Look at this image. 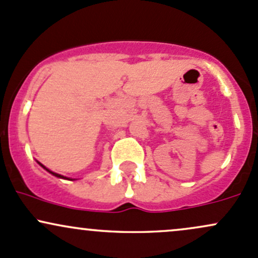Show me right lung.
Segmentation results:
<instances>
[{"label": "right lung", "mask_w": 258, "mask_h": 258, "mask_svg": "<svg viewBox=\"0 0 258 258\" xmlns=\"http://www.w3.org/2000/svg\"><path fill=\"white\" fill-rule=\"evenodd\" d=\"M37 163H38V164H39V165H40V167H43V168H44V169H45V170H47V172H49V173H50V174H53V175H54V177H56V178H61V179H68V180H75V179H73V178H68V177H64V175H61V174H58V173H55V172H51V170H49V169H48V168H47V167H44V165H43L42 163H39V162H37Z\"/></svg>", "instance_id": "add662e5"}]
</instances>
